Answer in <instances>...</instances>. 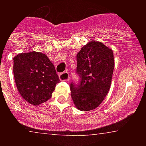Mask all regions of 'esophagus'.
Segmentation results:
<instances>
[{"instance_id": "34e87169", "label": "esophagus", "mask_w": 146, "mask_h": 146, "mask_svg": "<svg viewBox=\"0 0 146 146\" xmlns=\"http://www.w3.org/2000/svg\"><path fill=\"white\" fill-rule=\"evenodd\" d=\"M59 78L61 81H68V80H70L69 73L67 71H65V72H63V73H60Z\"/></svg>"}]
</instances>
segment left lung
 Returning <instances> with one entry per match:
<instances>
[{
	"label": "left lung",
	"instance_id": "obj_1",
	"mask_svg": "<svg viewBox=\"0 0 146 146\" xmlns=\"http://www.w3.org/2000/svg\"><path fill=\"white\" fill-rule=\"evenodd\" d=\"M78 82H71V97L75 106L82 111L99 105L108 92L114 68L113 54L102 42L92 41L76 55Z\"/></svg>",
	"mask_w": 146,
	"mask_h": 146
}]
</instances>
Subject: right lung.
Wrapping results in <instances>:
<instances>
[{
	"instance_id": "add662e5",
	"label": "right lung",
	"mask_w": 146,
	"mask_h": 146,
	"mask_svg": "<svg viewBox=\"0 0 146 146\" xmlns=\"http://www.w3.org/2000/svg\"><path fill=\"white\" fill-rule=\"evenodd\" d=\"M13 75L19 94L33 105L48 101L60 82L48 57L36 51L22 53L13 58Z\"/></svg>"
}]
</instances>
